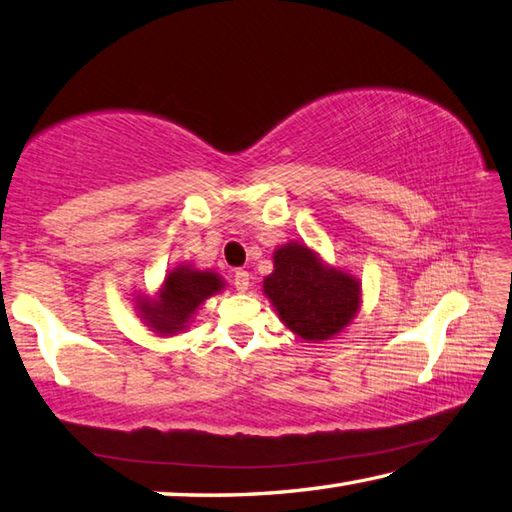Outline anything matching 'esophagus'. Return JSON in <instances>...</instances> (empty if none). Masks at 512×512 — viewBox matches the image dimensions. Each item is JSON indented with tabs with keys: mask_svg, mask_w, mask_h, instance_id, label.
Wrapping results in <instances>:
<instances>
[{
	"mask_svg": "<svg viewBox=\"0 0 512 512\" xmlns=\"http://www.w3.org/2000/svg\"><path fill=\"white\" fill-rule=\"evenodd\" d=\"M233 284H235V288L239 290V293H246L248 290V286H250V275H248V270H235V275H233Z\"/></svg>",
	"mask_w": 512,
	"mask_h": 512,
	"instance_id": "esophagus-1",
	"label": "esophagus"
}]
</instances>
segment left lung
Listing matches in <instances>:
<instances>
[{"label": "left lung", "instance_id": "obj_1", "mask_svg": "<svg viewBox=\"0 0 512 512\" xmlns=\"http://www.w3.org/2000/svg\"><path fill=\"white\" fill-rule=\"evenodd\" d=\"M273 262L275 270L264 279V293L295 335L308 342L330 339L357 315L362 302L357 279L326 266L306 244L279 246Z\"/></svg>", "mask_w": 512, "mask_h": 512}]
</instances>
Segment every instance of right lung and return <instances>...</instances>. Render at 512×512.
Returning <instances> with one entry per match:
<instances>
[{"instance_id":"1","label":"right lung","mask_w":512,"mask_h":512,"mask_svg":"<svg viewBox=\"0 0 512 512\" xmlns=\"http://www.w3.org/2000/svg\"><path fill=\"white\" fill-rule=\"evenodd\" d=\"M222 288L224 282L217 273L177 266L166 275L155 299H137V310L155 333L175 335L186 328L195 310Z\"/></svg>"}]
</instances>
